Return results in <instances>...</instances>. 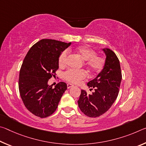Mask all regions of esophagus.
Listing matches in <instances>:
<instances>
[{
	"label": "esophagus",
	"instance_id": "obj_1",
	"mask_svg": "<svg viewBox=\"0 0 146 146\" xmlns=\"http://www.w3.org/2000/svg\"><path fill=\"white\" fill-rule=\"evenodd\" d=\"M73 86V84H67V87H68V89H70V88H72Z\"/></svg>",
	"mask_w": 146,
	"mask_h": 146
}]
</instances>
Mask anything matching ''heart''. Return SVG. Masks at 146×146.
<instances>
[{
	"instance_id": "1",
	"label": "heart",
	"mask_w": 146,
	"mask_h": 146,
	"mask_svg": "<svg viewBox=\"0 0 146 146\" xmlns=\"http://www.w3.org/2000/svg\"><path fill=\"white\" fill-rule=\"evenodd\" d=\"M69 51H73L85 61V65L89 71L92 73H99L104 68L106 59L102 56L96 55V52L88 46H81L74 49H69ZM68 60V52L66 50L63 51L58 56V62L60 68H64L67 65ZM88 76L87 71L80 70H76L70 69L64 73V78L69 82L78 84Z\"/></svg>"
}]
</instances>
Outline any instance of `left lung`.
<instances>
[{
	"label": "left lung",
	"instance_id": "8db88e82",
	"mask_svg": "<svg viewBox=\"0 0 146 146\" xmlns=\"http://www.w3.org/2000/svg\"><path fill=\"white\" fill-rule=\"evenodd\" d=\"M102 50L106 55V64L97 77L88 83L95 92L88 95L81 90L78 100V107L84 114L89 117H98L110 109L118 97L122 80L120 62L112 50L105 48Z\"/></svg>",
	"mask_w": 146,
	"mask_h": 146
}]
</instances>
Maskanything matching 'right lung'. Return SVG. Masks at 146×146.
Returning a JSON list of instances; mask_svg holds the SVG:
<instances>
[{
	"instance_id": "obj_1",
	"label": "right lung",
	"mask_w": 146,
	"mask_h": 146,
	"mask_svg": "<svg viewBox=\"0 0 146 146\" xmlns=\"http://www.w3.org/2000/svg\"><path fill=\"white\" fill-rule=\"evenodd\" d=\"M71 42L42 39L31 47L26 55L19 73V89L27 110L36 117H48L55 111L67 84L60 82L48 85L55 77L60 54Z\"/></svg>"
}]
</instances>
